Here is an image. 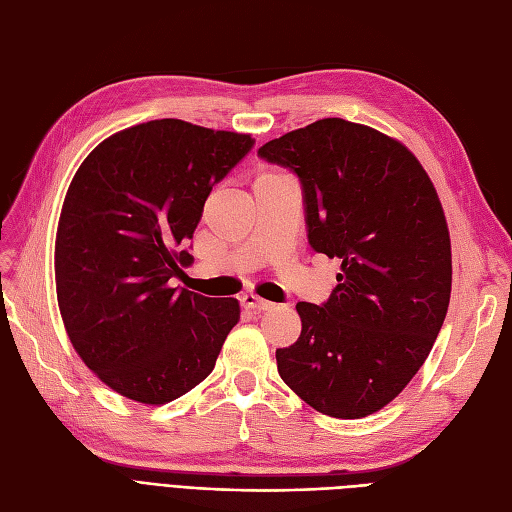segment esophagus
I'll return each mask as SVG.
<instances>
[{
    "label": "esophagus",
    "mask_w": 512,
    "mask_h": 512,
    "mask_svg": "<svg viewBox=\"0 0 512 512\" xmlns=\"http://www.w3.org/2000/svg\"><path fill=\"white\" fill-rule=\"evenodd\" d=\"M241 303H243V307H247V309H254V312H267V309L273 307V303L256 297V294H243Z\"/></svg>",
    "instance_id": "obj_1"
}]
</instances>
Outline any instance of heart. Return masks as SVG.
I'll list each match as a JSON object with an SVG mask.
<instances>
[{
  "mask_svg": "<svg viewBox=\"0 0 512 512\" xmlns=\"http://www.w3.org/2000/svg\"><path fill=\"white\" fill-rule=\"evenodd\" d=\"M275 175H280V173H271V170H265V173L258 175V179H267V177H275ZM258 179H256V181H258Z\"/></svg>",
  "mask_w": 512,
  "mask_h": 512,
  "instance_id": "obj_1",
  "label": "heart"
}]
</instances>
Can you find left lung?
Returning a JSON list of instances; mask_svg holds the SVG:
<instances>
[{"label": "left lung", "mask_w": 512, "mask_h": 512, "mask_svg": "<svg viewBox=\"0 0 512 512\" xmlns=\"http://www.w3.org/2000/svg\"><path fill=\"white\" fill-rule=\"evenodd\" d=\"M299 177L307 241L342 260L327 303H297L301 335L277 348L282 380L314 410L363 418L425 363L451 301V237L414 153L329 117L258 149Z\"/></svg>", "instance_id": "1"}]
</instances>
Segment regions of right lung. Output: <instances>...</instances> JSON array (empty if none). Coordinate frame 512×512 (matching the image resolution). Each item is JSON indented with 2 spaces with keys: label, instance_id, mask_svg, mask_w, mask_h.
Listing matches in <instances>:
<instances>
[{
  "label": "right lung",
  "instance_id": "1",
  "mask_svg": "<svg viewBox=\"0 0 512 512\" xmlns=\"http://www.w3.org/2000/svg\"><path fill=\"white\" fill-rule=\"evenodd\" d=\"M254 147L181 119L138 123L76 170L55 239L61 320L83 363L119 395L168 404L215 367L237 299L170 288L205 200Z\"/></svg>",
  "mask_w": 512,
  "mask_h": 512
}]
</instances>
